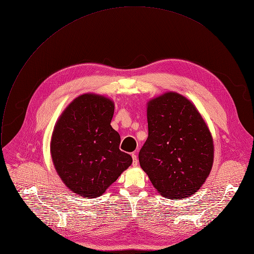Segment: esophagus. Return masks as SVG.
Wrapping results in <instances>:
<instances>
[{"label":"esophagus","mask_w":254,"mask_h":254,"mask_svg":"<svg viewBox=\"0 0 254 254\" xmlns=\"http://www.w3.org/2000/svg\"><path fill=\"white\" fill-rule=\"evenodd\" d=\"M131 157H132V166H133V167L137 166L138 161H137V157H136V155H135L134 153H132V154H131Z\"/></svg>","instance_id":"esophagus-1"}]
</instances>
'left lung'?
<instances>
[{"instance_id":"left-lung-1","label":"left lung","mask_w":254,"mask_h":254,"mask_svg":"<svg viewBox=\"0 0 254 254\" xmlns=\"http://www.w3.org/2000/svg\"><path fill=\"white\" fill-rule=\"evenodd\" d=\"M148 128L138 160L154 187L170 199L196 193L210 174L214 154L211 133L196 107L168 92L149 102Z\"/></svg>"}]
</instances>
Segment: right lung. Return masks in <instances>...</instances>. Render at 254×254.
I'll use <instances>...</instances> for the list:
<instances>
[{"mask_svg": "<svg viewBox=\"0 0 254 254\" xmlns=\"http://www.w3.org/2000/svg\"><path fill=\"white\" fill-rule=\"evenodd\" d=\"M114 102L83 94L58 120L51 139V156L64 184L82 197L102 195L132 159L120 150L121 136L111 122Z\"/></svg>", "mask_w": 254, "mask_h": 254, "instance_id": "obj_1", "label": "right lung"}]
</instances>
